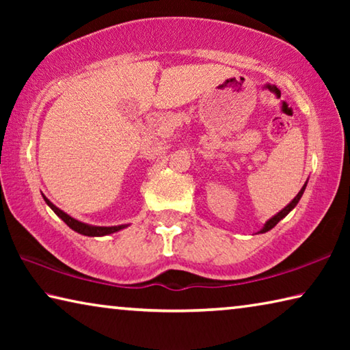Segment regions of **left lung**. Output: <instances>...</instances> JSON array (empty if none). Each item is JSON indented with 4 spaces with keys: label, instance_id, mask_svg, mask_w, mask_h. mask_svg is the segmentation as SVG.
Segmentation results:
<instances>
[{
    "label": "left lung",
    "instance_id": "left-lung-1",
    "mask_svg": "<svg viewBox=\"0 0 350 350\" xmlns=\"http://www.w3.org/2000/svg\"><path fill=\"white\" fill-rule=\"evenodd\" d=\"M304 189H306V183H304V187L303 188H301V191L298 193V194H296V198L292 200V202H290L287 206H286V208H282L280 213H278V215L276 216H273V217H271V219H269V221H267V224H265L264 225V228L262 230H260V233H265V232H269V230H271V228H273L275 227V225L278 224V222H280L281 221V219L282 217H286L287 215H288V213L290 211H292L293 208H295V206H296V204H298L299 202V199H301V196H303V193H304Z\"/></svg>",
    "mask_w": 350,
    "mask_h": 350
}]
</instances>
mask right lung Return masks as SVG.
<instances>
[{
  "mask_svg": "<svg viewBox=\"0 0 350 350\" xmlns=\"http://www.w3.org/2000/svg\"><path fill=\"white\" fill-rule=\"evenodd\" d=\"M44 198V196H43ZM46 204L51 206L52 210H54L55 215L58 217L63 219V222L68 225V227H70L74 230V232L80 233V234H85V236H105V234H111V233H116L118 232V230L125 228L128 227V225H116V227H94V225H88V224H83L80 221H77V219L70 217L69 215H66V213L62 211L60 208H57V206L51 202L49 199L44 198Z\"/></svg>",
  "mask_w": 350,
  "mask_h": 350,
  "instance_id": "obj_1",
  "label": "right lung"
}]
</instances>
